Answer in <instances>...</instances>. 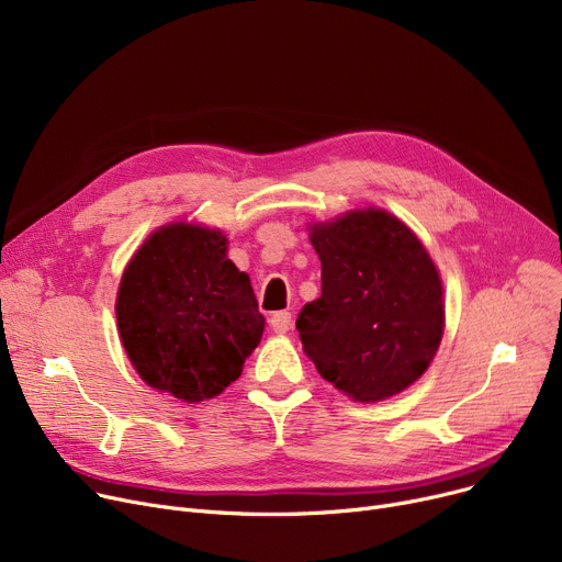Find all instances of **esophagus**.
<instances>
[{
    "label": "esophagus",
    "instance_id": "1",
    "mask_svg": "<svg viewBox=\"0 0 562 562\" xmlns=\"http://www.w3.org/2000/svg\"><path fill=\"white\" fill-rule=\"evenodd\" d=\"M269 323H271L273 333L284 335V333L291 328V312H286V310H282V312H273V314H271V318H269Z\"/></svg>",
    "mask_w": 562,
    "mask_h": 562
}]
</instances>
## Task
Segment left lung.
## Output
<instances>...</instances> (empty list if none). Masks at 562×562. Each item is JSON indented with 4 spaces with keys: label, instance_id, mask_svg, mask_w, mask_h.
I'll return each mask as SVG.
<instances>
[{
    "label": "left lung",
    "instance_id": "left-lung-1",
    "mask_svg": "<svg viewBox=\"0 0 562 562\" xmlns=\"http://www.w3.org/2000/svg\"><path fill=\"white\" fill-rule=\"evenodd\" d=\"M321 299L296 328L318 373L350 398L373 403L409 387L445 333L441 280L426 248L382 210L310 227Z\"/></svg>",
    "mask_w": 562,
    "mask_h": 562
}]
</instances>
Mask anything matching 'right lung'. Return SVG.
<instances>
[{
    "instance_id": "obj_1",
    "label": "right lung",
    "mask_w": 562,
    "mask_h": 562,
    "mask_svg": "<svg viewBox=\"0 0 562 562\" xmlns=\"http://www.w3.org/2000/svg\"><path fill=\"white\" fill-rule=\"evenodd\" d=\"M225 244L218 229L166 225L140 246L117 289V330L134 369L189 403L239 378L263 333L250 278Z\"/></svg>"
}]
</instances>
